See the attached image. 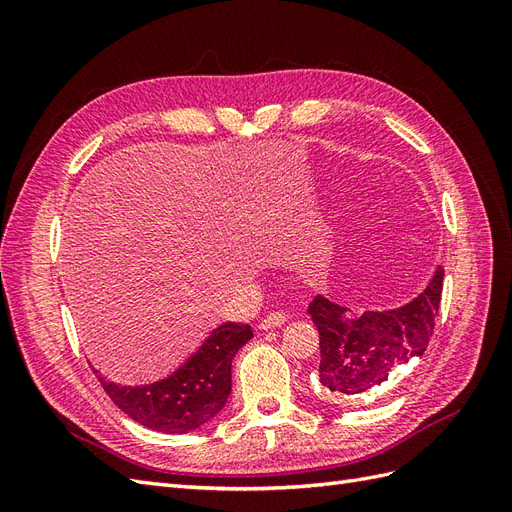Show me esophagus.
Masks as SVG:
<instances>
[{"instance_id":"obj_1","label":"esophagus","mask_w":512,"mask_h":512,"mask_svg":"<svg viewBox=\"0 0 512 512\" xmlns=\"http://www.w3.org/2000/svg\"><path fill=\"white\" fill-rule=\"evenodd\" d=\"M286 322V314H282V312H273V314H269V316H265L260 320V324L258 327L260 329H275V327H282V324Z\"/></svg>"}]
</instances>
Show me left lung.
<instances>
[{"label": "left lung", "instance_id": "1", "mask_svg": "<svg viewBox=\"0 0 512 512\" xmlns=\"http://www.w3.org/2000/svg\"><path fill=\"white\" fill-rule=\"evenodd\" d=\"M444 269L410 303L389 312L350 314L346 307L316 297L307 307L320 333V382L335 397L365 393L423 356L436 327Z\"/></svg>", "mask_w": 512, "mask_h": 512}]
</instances>
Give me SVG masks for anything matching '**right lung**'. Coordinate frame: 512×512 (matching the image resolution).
<instances>
[{
  "mask_svg": "<svg viewBox=\"0 0 512 512\" xmlns=\"http://www.w3.org/2000/svg\"><path fill=\"white\" fill-rule=\"evenodd\" d=\"M250 339V324L226 322L175 374L145 386H119L106 382L96 369L94 374L113 404L136 423L153 431L188 433L211 421L224 408L232 386V359Z\"/></svg>",
  "mask_w": 512,
  "mask_h": 512,
  "instance_id": "obj_1",
  "label": "right lung"
}]
</instances>
